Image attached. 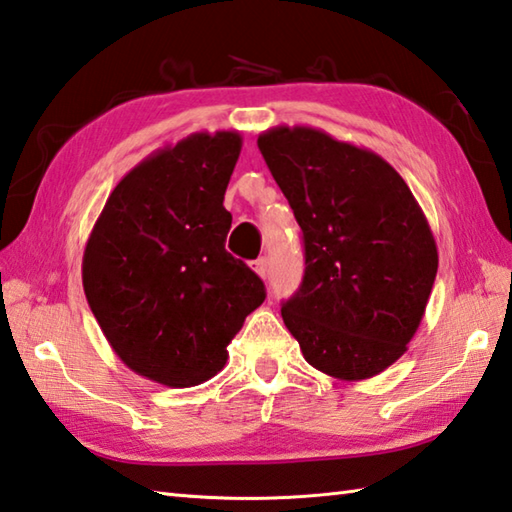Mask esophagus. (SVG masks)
Listing matches in <instances>:
<instances>
[{"instance_id": "obj_1", "label": "esophagus", "mask_w": 512, "mask_h": 512, "mask_svg": "<svg viewBox=\"0 0 512 512\" xmlns=\"http://www.w3.org/2000/svg\"><path fill=\"white\" fill-rule=\"evenodd\" d=\"M252 269H254V272H256L260 278H265V276H267V258H258V260H254V263H252Z\"/></svg>"}]
</instances>
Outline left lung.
Instances as JSON below:
<instances>
[{"label": "left lung", "instance_id": "1", "mask_svg": "<svg viewBox=\"0 0 512 512\" xmlns=\"http://www.w3.org/2000/svg\"><path fill=\"white\" fill-rule=\"evenodd\" d=\"M258 149L303 231L287 330L312 368L376 376L408 350L435 285L437 243L419 202L381 156L321 129L274 127Z\"/></svg>", "mask_w": 512, "mask_h": 512}]
</instances>
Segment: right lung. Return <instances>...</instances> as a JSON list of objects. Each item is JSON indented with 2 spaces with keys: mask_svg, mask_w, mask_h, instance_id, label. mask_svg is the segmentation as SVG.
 I'll return each instance as SVG.
<instances>
[{
  "mask_svg": "<svg viewBox=\"0 0 512 512\" xmlns=\"http://www.w3.org/2000/svg\"><path fill=\"white\" fill-rule=\"evenodd\" d=\"M243 149L238 131L191 133L124 176L82 258L86 301L129 370L191 388L227 363V345L265 285L225 249L223 207Z\"/></svg>",
  "mask_w": 512,
  "mask_h": 512,
  "instance_id": "1",
  "label": "right lung"
}]
</instances>
